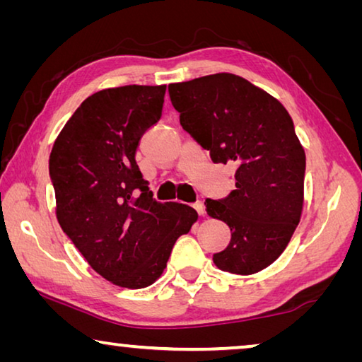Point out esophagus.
<instances>
[{
	"label": "esophagus",
	"instance_id": "34e87169",
	"mask_svg": "<svg viewBox=\"0 0 362 362\" xmlns=\"http://www.w3.org/2000/svg\"><path fill=\"white\" fill-rule=\"evenodd\" d=\"M193 207L196 209V212L199 214V216H203V214H204V204L201 203V201H196V203L193 204Z\"/></svg>",
	"mask_w": 362,
	"mask_h": 362
}]
</instances>
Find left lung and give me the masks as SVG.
<instances>
[{
  "label": "left lung",
  "mask_w": 362,
  "mask_h": 362,
  "mask_svg": "<svg viewBox=\"0 0 362 362\" xmlns=\"http://www.w3.org/2000/svg\"><path fill=\"white\" fill-rule=\"evenodd\" d=\"M169 95L182 127L212 163L236 168V189L204 203L231 231L214 263L235 274L260 272L283 254L302 216L306 163L291 115L231 73L169 84Z\"/></svg>",
  "instance_id": "8db88e82"
}]
</instances>
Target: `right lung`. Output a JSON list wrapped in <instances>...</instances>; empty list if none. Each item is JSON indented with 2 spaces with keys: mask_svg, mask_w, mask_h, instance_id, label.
<instances>
[{
  "mask_svg": "<svg viewBox=\"0 0 362 362\" xmlns=\"http://www.w3.org/2000/svg\"><path fill=\"white\" fill-rule=\"evenodd\" d=\"M166 86H122L88 97L49 158L57 220L97 273L142 289L166 268L193 207L159 203L136 161L140 139L163 115Z\"/></svg>",
  "mask_w": 362,
  "mask_h": 362,
  "instance_id": "1",
  "label": "right lung"
}]
</instances>
